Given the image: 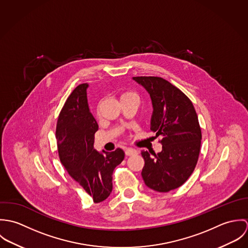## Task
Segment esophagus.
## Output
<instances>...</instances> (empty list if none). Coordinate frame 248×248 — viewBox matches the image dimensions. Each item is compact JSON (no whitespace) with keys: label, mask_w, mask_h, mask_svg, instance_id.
I'll return each instance as SVG.
<instances>
[{"label":"esophagus","mask_w":248,"mask_h":248,"mask_svg":"<svg viewBox=\"0 0 248 248\" xmlns=\"http://www.w3.org/2000/svg\"><path fill=\"white\" fill-rule=\"evenodd\" d=\"M125 154H126L127 155H137V154H138V151H137L136 149H134V148H127V149L125 150Z\"/></svg>","instance_id":"esophagus-1"}]
</instances>
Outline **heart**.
<instances>
[{"label": "heart", "mask_w": 248, "mask_h": 248, "mask_svg": "<svg viewBox=\"0 0 248 248\" xmlns=\"http://www.w3.org/2000/svg\"><path fill=\"white\" fill-rule=\"evenodd\" d=\"M126 98H139L138 94L134 92H125L123 93H121L120 95V100L122 99H126Z\"/></svg>", "instance_id": "1"}]
</instances>
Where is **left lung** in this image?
<instances>
[{"mask_svg": "<svg viewBox=\"0 0 248 248\" xmlns=\"http://www.w3.org/2000/svg\"><path fill=\"white\" fill-rule=\"evenodd\" d=\"M149 93L153 115L151 130L162 139V151L151 156L142 151L145 184L157 192L181 186L195 170L202 140V130L191 100L167 80L156 76L133 78Z\"/></svg>", "mask_w": 248, "mask_h": 248, "instance_id": "obj_1", "label": "left lung"}]
</instances>
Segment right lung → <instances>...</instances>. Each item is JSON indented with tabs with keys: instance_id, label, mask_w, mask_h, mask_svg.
Returning a JSON list of instances; mask_svg holds the SVG:
<instances>
[{
	"instance_id": "right-lung-1",
	"label": "right lung",
	"mask_w": 248,
	"mask_h": 248,
	"mask_svg": "<svg viewBox=\"0 0 248 248\" xmlns=\"http://www.w3.org/2000/svg\"><path fill=\"white\" fill-rule=\"evenodd\" d=\"M87 83L77 86L62 108L56 125L59 158L69 175L93 198L105 201L112 190V173L124 159L122 149L99 153L93 149L98 125L90 111Z\"/></svg>"
}]
</instances>
